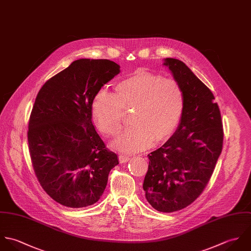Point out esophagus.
<instances>
[{"label": "esophagus", "instance_id": "esophagus-1", "mask_svg": "<svg viewBox=\"0 0 251 251\" xmlns=\"http://www.w3.org/2000/svg\"><path fill=\"white\" fill-rule=\"evenodd\" d=\"M118 159H119L120 163H125V162H128L130 160V156H127V155H124V154H119Z\"/></svg>", "mask_w": 251, "mask_h": 251}]
</instances>
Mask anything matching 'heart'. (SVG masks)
I'll list each match as a JSON object with an SVG mask.
<instances>
[{
    "mask_svg": "<svg viewBox=\"0 0 251 251\" xmlns=\"http://www.w3.org/2000/svg\"><path fill=\"white\" fill-rule=\"evenodd\" d=\"M183 87L174 77L137 70L118 80L113 95L98 91L91 101V113L97 129L106 138L116 137L123 126V110L135 108L131 128L114 143L116 149L138 152L154 143L172 138L185 110Z\"/></svg>",
    "mask_w": 251,
    "mask_h": 251,
    "instance_id": "heart-1",
    "label": "heart"
}]
</instances>
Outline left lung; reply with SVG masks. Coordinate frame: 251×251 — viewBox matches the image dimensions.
<instances>
[{"instance_id": "8db88e82", "label": "left lung", "mask_w": 251, "mask_h": 251, "mask_svg": "<svg viewBox=\"0 0 251 251\" xmlns=\"http://www.w3.org/2000/svg\"><path fill=\"white\" fill-rule=\"evenodd\" d=\"M185 93V110L172 138L150 153L146 198L158 211L180 210L196 200L214 171L223 146V124L214 96L180 60L166 58Z\"/></svg>"}]
</instances>
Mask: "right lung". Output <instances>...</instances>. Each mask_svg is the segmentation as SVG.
<instances>
[{
	"label": "right lung",
	"instance_id": "1",
	"mask_svg": "<svg viewBox=\"0 0 251 251\" xmlns=\"http://www.w3.org/2000/svg\"><path fill=\"white\" fill-rule=\"evenodd\" d=\"M119 72L107 59H79L50 78L36 97L27 133L33 169L48 195L65 206L98 201L118 165L94 128L91 101Z\"/></svg>",
	"mask_w": 251,
	"mask_h": 251
}]
</instances>
